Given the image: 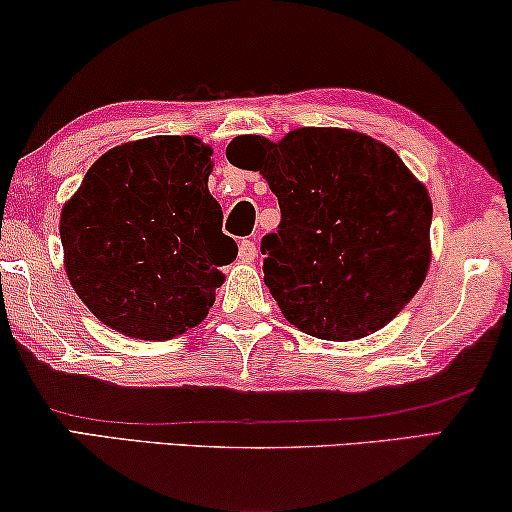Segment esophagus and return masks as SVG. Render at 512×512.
I'll use <instances>...</instances> for the list:
<instances>
[{"label":"esophagus","instance_id":"34e87169","mask_svg":"<svg viewBox=\"0 0 512 512\" xmlns=\"http://www.w3.org/2000/svg\"><path fill=\"white\" fill-rule=\"evenodd\" d=\"M237 256H240L242 263H251L258 256V247L254 240H242L240 247H237Z\"/></svg>","mask_w":512,"mask_h":512}]
</instances>
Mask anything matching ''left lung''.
Here are the masks:
<instances>
[{"label":"left lung","instance_id":"8db88e82","mask_svg":"<svg viewBox=\"0 0 512 512\" xmlns=\"http://www.w3.org/2000/svg\"><path fill=\"white\" fill-rule=\"evenodd\" d=\"M254 149L282 221L261 242L265 286L289 324L321 340H359L387 326L431 263V198L377 139L342 128L291 130L228 144Z\"/></svg>","mask_w":512,"mask_h":512}]
</instances>
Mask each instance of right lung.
<instances>
[{
    "mask_svg": "<svg viewBox=\"0 0 512 512\" xmlns=\"http://www.w3.org/2000/svg\"><path fill=\"white\" fill-rule=\"evenodd\" d=\"M212 149L160 135L97 158L60 214L65 270L102 324L139 340L198 326L237 244L209 195Z\"/></svg>",
    "mask_w": 512,
    "mask_h": 512,
    "instance_id": "right-lung-1",
    "label": "right lung"
}]
</instances>
